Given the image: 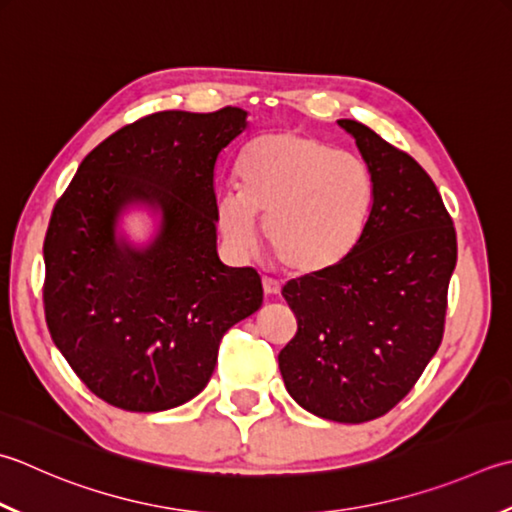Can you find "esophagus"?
I'll list each match as a JSON object with an SVG mask.
<instances>
[{
    "instance_id": "esophagus-1",
    "label": "esophagus",
    "mask_w": 512,
    "mask_h": 512,
    "mask_svg": "<svg viewBox=\"0 0 512 512\" xmlns=\"http://www.w3.org/2000/svg\"><path fill=\"white\" fill-rule=\"evenodd\" d=\"M262 286H264V295L266 297H277L279 290H282V286H279L277 282H273V279H264Z\"/></svg>"
}]
</instances>
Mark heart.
I'll return each instance as SVG.
<instances>
[{"label": "heart", "mask_w": 512, "mask_h": 512, "mask_svg": "<svg viewBox=\"0 0 512 512\" xmlns=\"http://www.w3.org/2000/svg\"><path fill=\"white\" fill-rule=\"evenodd\" d=\"M239 190L217 195V226L239 255L257 246L266 219L270 253L295 275L333 270L362 242L375 206L364 157L324 139L279 130L250 142L237 162Z\"/></svg>", "instance_id": "heart-1"}]
</instances>
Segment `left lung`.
Segmentation results:
<instances>
[{
  "label": "left lung",
  "mask_w": 512,
  "mask_h": 512,
  "mask_svg": "<svg viewBox=\"0 0 512 512\" xmlns=\"http://www.w3.org/2000/svg\"><path fill=\"white\" fill-rule=\"evenodd\" d=\"M337 124L375 175L373 215L342 264L284 286L297 335L279 370L308 413L362 424L402 402L442 344L457 235L413 157L355 119Z\"/></svg>",
  "instance_id": "obj_1"
}]
</instances>
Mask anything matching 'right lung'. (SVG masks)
Returning a JSON list of instances; mask_svg holds the SVG:
<instances>
[{"instance_id":"obj_1","label":"right lung","mask_w":512,"mask_h":512,"mask_svg":"<svg viewBox=\"0 0 512 512\" xmlns=\"http://www.w3.org/2000/svg\"><path fill=\"white\" fill-rule=\"evenodd\" d=\"M248 128L244 108L164 110L84 157L44 242L46 324L90 393L159 413L202 393L230 326L262 308V279L217 255L215 166ZM142 207L144 245L118 228Z\"/></svg>"}]
</instances>
